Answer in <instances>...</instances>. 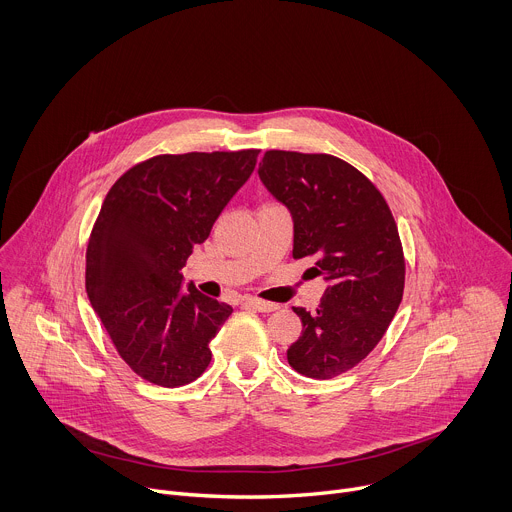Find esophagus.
<instances>
[{"label": "esophagus", "instance_id": "1", "mask_svg": "<svg viewBox=\"0 0 512 512\" xmlns=\"http://www.w3.org/2000/svg\"><path fill=\"white\" fill-rule=\"evenodd\" d=\"M247 306H251V308H255V310H259V312H275L279 306L277 304H273V302H265V300H259V298H245L243 300Z\"/></svg>", "mask_w": 512, "mask_h": 512}]
</instances>
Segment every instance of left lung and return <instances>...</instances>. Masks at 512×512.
<instances>
[{
	"instance_id": "left-lung-1",
	"label": "left lung",
	"mask_w": 512,
	"mask_h": 512,
	"mask_svg": "<svg viewBox=\"0 0 512 512\" xmlns=\"http://www.w3.org/2000/svg\"><path fill=\"white\" fill-rule=\"evenodd\" d=\"M259 178L294 218V259H314L330 283L314 312L294 308L302 336L287 362L310 379L338 377L381 342L403 300L393 212L367 176L330 154L269 150Z\"/></svg>"
}]
</instances>
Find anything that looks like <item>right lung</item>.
<instances>
[{"mask_svg":"<svg viewBox=\"0 0 512 512\" xmlns=\"http://www.w3.org/2000/svg\"><path fill=\"white\" fill-rule=\"evenodd\" d=\"M259 150L162 154L107 192L87 245V294L115 350L160 387L196 381L233 308L182 287L192 247L247 182Z\"/></svg>","mask_w":512,"mask_h":512,"instance_id":"right-lung-1","label":"right lung"}]
</instances>
